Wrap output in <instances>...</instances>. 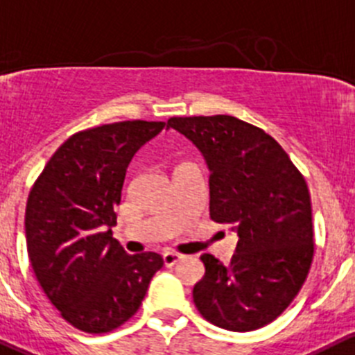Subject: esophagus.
<instances>
[{
    "mask_svg": "<svg viewBox=\"0 0 355 355\" xmlns=\"http://www.w3.org/2000/svg\"><path fill=\"white\" fill-rule=\"evenodd\" d=\"M184 256L180 252H165L164 254V265L165 266H174L175 263H180Z\"/></svg>",
    "mask_w": 355,
    "mask_h": 355,
    "instance_id": "34e87169",
    "label": "esophagus"
}]
</instances>
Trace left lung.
I'll return each mask as SVG.
<instances>
[{"instance_id":"1","label":"left lung","mask_w":355,"mask_h":355,"mask_svg":"<svg viewBox=\"0 0 355 355\" xmlns=\"http://www.w3.org/2000/svg\"><path fill=\"white\" fill-rule=\"evenodd\" d=\"M204 155L211 219L237 232L230 265L202 254L193 288L204 319L252 331L281 315L302 289L313 258L312 205L305 178L259 127L230 114L168 118Z\"/></svg>"}]
</instances>
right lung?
<instances>
[{
    "label": "right lung",
    "mask_w": 355,
    "mask_h": 355,
    "mask_svg": "<svg viewBox=\"0 0 355 355\" xmlns=\"http://www.w3.org/2000/svg\"><path fill=\"white\" fill-rule=\"evenodd\" d=\"M164 127L129 120L73 134L29 191V261L46 298L80 331L127 322L164 266L157 252L127 254L111 232L130 160Z\"/></svg>",
    "instance_id": "add662e5"
}]
</instances>
